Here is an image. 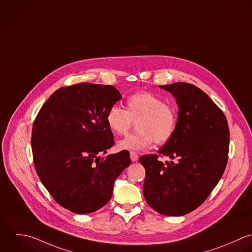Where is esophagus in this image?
I'll list each match as a JSON object with an SVG mask.
<instances>
[{"label": "esophagus", "mask_w": 252, "mask_h": 252, "mask_svg": "<svg viewBox=\"0 0 252 252\" xmlns=\"http://www.w3.org/2000/svg\"><path fill=\"white\" fill-rule=\"evenodd\" d=\"M129 156H130V159H131L132 162H135V161L138 160V155H137V153L134 152V151H130V152H129Z\"/></svg>", "instance_id": "esophagus-1"}]
</instances>
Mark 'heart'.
I'll use <instances>...</instances> for the list:
<instances>
[{"mask_svg":"<svg viewBox=\"0 0 252 252\" xmlns=\"http://www.w3.org/2000/svg\"><path fill=\"white\" fill-rule=\"evenodd\" d=\"M126 110L113 105L106 114L107 126L116 134H126L132 123L136 122L137 131L120 140L119 149L142 150L154 142L165 144L174 136L178 113L175 107L167 104L161 97L147 91H138L126 99Z\"/></svg>","mask_w":252,"mask_h":252,"instance_id":"obj_1","label":"heart"}]
</instances>
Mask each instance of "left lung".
<instances>
[{
    "instance_id": "obj_1",
    "label": "left lung",
    "mask_w": 252,
    "mask_h": 252,
    "mask_svg": "<svg viewBox=\"0 0 252 252\" xmlns=\"http://www.w3.org/2000/svg\"><path fill=\"white\" fill-rule=\"evenodd\" d=\"M179 106L174 136L157 154L139 158L145 168L143 194L148 205L166 216H183L200 206L222 178L229 155L230 130L222 110L193 84L160 85Z\"/></svg>"
}]
</instances>
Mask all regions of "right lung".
Listing matches in <instances>:
<instances>
[{
  "instance_id": "add662e5",
  "label": "right lung",
  "mask_w": 252,
  "mask_h": 252,
  "mask_svg": "<svg viewBox=\"0 0 252 252\" xmlns=\"http://www.w3.org/2000/svg\"><path fill=\"white\" fill-rule=\"evenodd\" d=\"M121 98L112 85L64 86L50 96L33 123L37 175L53 198L73 213L87 214L106 205L116 179L130 165L128 151L97 155L115 143L106 114Z\"/></svg>"
}]
</instances>
